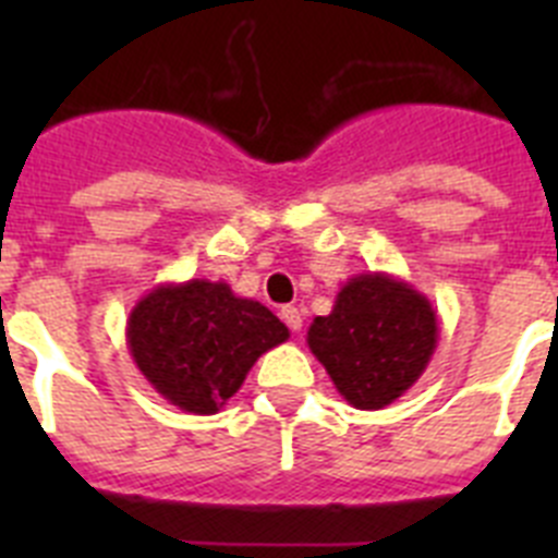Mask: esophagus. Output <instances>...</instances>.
<instances>
[{"label": "esophagus", "instance_id": "34e87169", "mask_svg": "<svg viewBox=\"0 0 558 558\" xmlns=\"http://www.w3.org/2000/svg\"><path fill=\"white\" fill-rule=\"evenodd\" d=\"M282 322L288 324V329L290 332H299V329H302V310L299 307H282Z\"/></svg>", "mask_w": 558, "mask_h": 558}]
</instances>
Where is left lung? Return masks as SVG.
I'll list each match as a JSON object with an SVG mask.
<instances>
[{"instance_id":"8db88e82","label":"left lung","mask_w":558,"mask_h":558,"mask_svg":"<svg viewBox=\"0 0 558 558\" xmlns=\"http://www.w3.org/2000/svg\"><path fill=\"white\" fill-rule=\"evenodd\" d=\"M438 343L430 299L391 274H357L329 315H315L307 347L349 405L379 411L425 374Z\"/></svg>"}]
</instances>
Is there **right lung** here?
<instances>
[{"mask_svg": "<svg viewBox=\"0 0 558 558\" xmlns=\"http://www.w3.org/2000/svg\"><path fill=\"white\" fill-rule=\"evenodd\" d=\"M128 349L156 393L195 416H211L240 391L268 349L290 338L265 304L226 282H167L128 315Z\"/></svg>", "mask_w": 558, "mask_h": 558, "instance_id": "1", "label": "right lung"}]
</instances>
